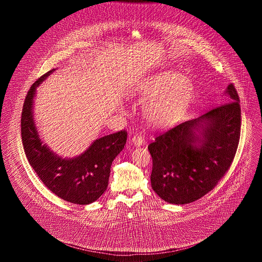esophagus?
Wrapping results in <instances>:
<instances>
[{
    "instance_id": "obj_1",
    "label": "esophagus",
    "mask_w": 262,
    "mask_h": 262,
    "mask_svg": "<svg viewBox=\"0 0 262 262\" xmlns=\"http://www.w3.org/2000/svg\"><path fill=\"white\" fill-rule=\"evenodd\" d=\"M132 142L136 145V146H140L142 145V143L144 142V137L141 135H136L132 138Z\"/></svg>"
}]
</instances>
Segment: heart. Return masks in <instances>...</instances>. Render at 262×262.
<instances>
[{
	"label": "heart",
	"mask_w": 262,
	"mask_h": 262,
	"mask_svg": "<svg viewBox=\"0 0 262 262\" xmlns=\"http://www.w3.org/2000/svg\"><path fill=\"white\" fill-rule=\"evenodd\" d=\"M142 100L150 102L146 115L152 125L162 126L173 123L186 108L191 88L184 75L166 72L148 78L137 91Z\"/></svg>",
	"instance_id": "obj_1"
}]
</instances>
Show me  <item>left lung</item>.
Returning a JSON list of instances; mask_svg holds the SVG:
<instances>
[{
	"mask_svg": "<svg viewBox=\"0 0 262 262\" xmlns=\"http://www.w3.org/2000/svg\"><path fill=\"white\" fill-rule=\"evenodd\" d=\"M224 104L156 136L148 145L151 186L163 200L186 204L217 186L230 169L241 136V106L233 83ZM199 132L198 135L196 133ZM201 142L198 148L193 144Z\"/></svg>",
	"mask_w": 262,
	"mask_h": 262,
	"instance_id": "obj_1",
	"label": "left lung"
}]
</instances>
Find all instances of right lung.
I'll use <instances>...</instances> for the list:
<instances>
[{
	"mask_svg": "<svg viewBox=\"0 0 262 262\" xmlns=\"http://www.w3.org/2000/svg\"><path fill=\"white\" fill-rule=\"evenodd\" d=\"M54 71L40 76L25 97L21 113L24 149L45 187L62 200L85 205L98 200L106 190L113 160L125 147L127 133L124 129L98 138L73 159H62L42 144L33 120V98L36 88Z\"/></svg>",
	"mask_w": 262,
	"mask_h": 262,
	"instance_id": "right-lung-1",
	"label": "right lung"
}]
</instances>
